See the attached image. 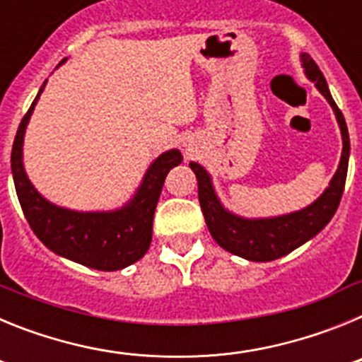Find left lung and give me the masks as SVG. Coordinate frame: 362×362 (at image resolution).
Listing matches in <instances>:
<instances>
[{
	"instance_id": "1",
	"label": "left lung",
	"mask_w": 362,
	"mask_h": 362,
	"mask_svg": "<svg viewBox=\"0 0 362 362\" xmlns=\"http://www.w3.org/2000/svg\"><path fill=\"white\" fill-rule=\"evenodd\" d=\"M299 57L300 66L305 69V76L325 95V99L334 110L339 130H341V137H343V152H341L337 170L317 199L305 209L281 214V216H239L221 203L210 172L199 163L190 161L192 172L197 177L199 204L206 226L210 230V235L221 248H225L226 252L239 255L246 261L267 263V261L283 257V255L299 248L300 245H305L330 223L334 214L337 212L341 197H343L348 159H350V137H348L346 121H344L343 112L339 110L337 105H335L328 83H326L325 76L315 65V62L306 52H300Z\"/></svg>"
}]
</instances>
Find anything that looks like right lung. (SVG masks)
Returning a JSON list of instances; mask_svg holds the SVG:
<instances>
[{"instance_id":"add662e5","label":"right lung","mask_w":362,"mask_h":362,"mask_svg":"<svg viewBox=\"0 0 362 362\" xmlns=\"http://www.w3.org/2000/svg\"><path fill=\"white\" fill-rule=\"evenodd\" d=\"M63 59L59 66L65 63ZM45 85H41L27 116L19 123L12 145L11 168L16 194L28 225L54 254L94 270L116 272L143 257L152 243V221L166 174L181 165L177 148L166 150L153 159L130 199L114 210H72L52 203L28 179L23 163V143L28 121Z\"/></svg>"}]
</instances>
